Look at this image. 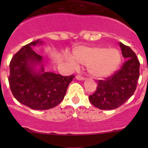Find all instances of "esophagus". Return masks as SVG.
I'll return each mask as SVG.
<instances>
[{
    "mask_svg": "<svg viewBox=\"0 0 148 148\" xmlns=\"http://www.w3.org/2000/svg\"><path fill=\"white\" fill-rule=\"evenodd\" d=\"M76 79L78 80H85V79L86 78L84 77H82V76H80V75H77V77H76Z\"/></svg>",
    "mask_w": 148,
    "mask_h": 148,
    "instance_id": "esophagus-1",
    "label": "esophagus"
}]
</instances>
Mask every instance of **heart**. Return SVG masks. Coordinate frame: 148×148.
<instances>
[{
    "instance_id": "b5f03b06",
    "label": "heart",
    "mask_w": 148,
    "mask_h": 148,
    "mask_svg": "<svg viewBox=\"0 0 148 148\" xmlns=\"http://www.w3.org/2000/svg\"><path fill=\"white\" fill-rule=\"evenodd\" d=\"M72 56H66L72 68H77L78 64L86 66L89 75L96 79L110 77L122 62V55L118 49L102 46H76L72 51Z\"/></svg>"
}]
</instances>
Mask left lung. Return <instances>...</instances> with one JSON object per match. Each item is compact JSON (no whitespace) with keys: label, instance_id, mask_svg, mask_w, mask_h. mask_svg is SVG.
<instances>
[{"label":"left lung","instance_id":"obj_1","mask_svg":"<svg viewBox=\"0 0 148 148\" xmlns=\"http://www.w3.org/2000/svg\"><path fill=\"white\" fill-rule=\"evenodd\" d=\"M122 56L126 59L121 69L104 80H98L97 90L89 99L100 110H114L130 98L140 77V62L129 46L120 42Z\"/></svg>","mask_w":148,"mask_h":148}]
</instances>
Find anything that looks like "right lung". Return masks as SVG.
<instances>
[{
  "label": "right lung",
  "mask_w": 148,
  "mask_h": 148,
  "mask_svg": "<svg viewBox=\"0 0 148 148\" xmlns=\"http://www.w3.org/2000/svg\"><path fill=\"white\" fill-rule=\"evenodd\" d=\"M41 43L39 39L29 43L13 56L8 82L12 94L19 102L33 110H45L63 100L74 76L46 72L42 64L39 71H36L35 65L41 63L42 57L32 46Z\"/></svg>",
  "instance_id": "right-lung-1"
}]
</instances>
